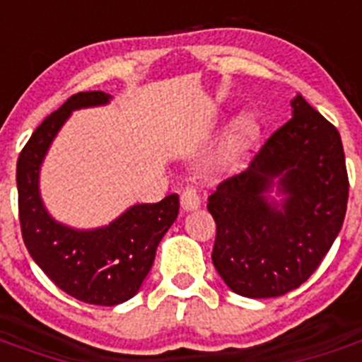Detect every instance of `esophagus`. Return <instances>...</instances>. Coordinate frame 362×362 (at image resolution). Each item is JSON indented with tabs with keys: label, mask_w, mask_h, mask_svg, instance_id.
Returning <instances> with one entry per match:
<instances>
[{
	"label": "esophagus",
	"mask_w": 362,
	"mask_h": 362,
	"mask_svg": "<svg viewBox=\"0 0 362 362\" xmlns=\"http://www.w3.org/2000/svg\"><path fill=\"white\" fill-rule=\"evenodd\" d=\"M201 204L199 192L196 190V187H185L181 192V206L183 210H194Z\"/></svg>",
	"instance_id": "34e87169"
}]
</instances>
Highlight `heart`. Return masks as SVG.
I'll use <instances>...</instances> for the list:
<instances>
[{"label": "heart", "instance_id": "b5f03b06", "mask_svg": "<svg viewBox=\"0 0 362 362\" xmlns=\"http://www.w3.org/2000/svg\"><path fill=\"white\" fill-rule=\"evenodd\" d=\"M259 129L255 121L250 116H241L235 119L232 129L226 134L225 141L221 145L217 153V166L219 168H228L233 163H238L243 158V153L250 148L252 143L257 139Z\"/></svg>", "mask_w": 362, "mask_h": 362}]
</instances>
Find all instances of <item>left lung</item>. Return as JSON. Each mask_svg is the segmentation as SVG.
<instances>
[{
    "instance_id": "1",
    "label": "left lung",
    "mask_w": 362,
    "mask_h": 362,
    "mask_svg": "<svg viewBox=\"0 0 362 362\" xmlns=\"http://www.w3.org/2000/svg\"><path fill=\"white\" fill-rule=\"evenodd\" d=\"M245 172L223 179L209 197L217 232L212 261L230 290L252 299L299 288L317 270L343 226L348 172L337 129L303 95ZM281 207L264 197L273 179Z\"/></svg>"
}]
</instances>
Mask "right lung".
<instances>
[{"label": "right lung", "mask_w": 362, "mask_h": 362, "mask_svg": "<svg viewBox=\"0 0 362 362\" xmlns=\"http://www.w3.org/2000/svg\"><path fill=\"white\" fill-rule=\"evenodd\" d=\"M108 99L101 90L70 95L34 130L16 166L19 225L28 254L57 288L98 306L119 305L136 296L179 212V196L170 194L159 203L136 204L105 228L83 232L59 225L45 210L37 177L54 136L70 112Z\"/></svg>", "instance_id": "right-lung-1"}]
</instances>
